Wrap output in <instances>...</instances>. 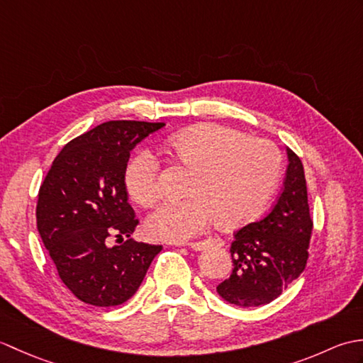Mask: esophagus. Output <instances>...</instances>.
<instances>
[{"mask_svg": "<svg viewBox=\"0 0 363 363\" xmlns=\"http://www.w3.org/2000/svg\"><path fill=\"white\" fill-rule=\"evenodd\" d=\"M186 246H189V248L195 250V251H203L207 248H212V246H215V248H220V246H223V240H220V238H207V240H203V242L186 243Z\"/></svg>", "mask_w": 363, "mask_h": 363, "instance_id": "1", "label": "esophagus"}]
</instances>
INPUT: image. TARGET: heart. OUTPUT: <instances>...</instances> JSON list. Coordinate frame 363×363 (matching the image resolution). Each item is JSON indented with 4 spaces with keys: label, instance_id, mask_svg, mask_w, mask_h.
Segmentation results:
<instances>
[{
    "label": "heart",
    "instance_id": "b5f03b06",
    "mask_svg": "<svg viewBox=\"0 0 363 363\" xmlns=\"http://www.w3.org/2000/svg\"><path fill=\"white\" fill-rule=\"evenodd\" d=\"M167 148L194 173L189 196L162 204L146 223L148 233L165 242H187L203 234L213 220L226 229L248 223L272 198L282 169V156L272 142L213 123L179 130L168 138ZM125 184L140 206L159 201V162L152 152L135 154Z\"/></svg>",
    "mask_w": 363,
    "mask_h": 363
}]
</instances>
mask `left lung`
I'll return each instance as SVG.
<instances>
[{
    "label": "left lung",
    "mask_w": 363,
    "mask_h": 363,
    "mask_svg": "<svg viewBox=\"0 0 363 363\" xmlns=\"http://www.w3.org/2000/svg\"><path fill=\"white\" fill-rule=\"evenodd\" d=\"M285 151L289 165L281 195L264 218L237 230L230 245L233 273L217 287L237 307L272 303L304 272L309 257L313 223L304 168L295 152Z\"/></svg>",
    "instance_id": "8db88e82"
}]
</instances>
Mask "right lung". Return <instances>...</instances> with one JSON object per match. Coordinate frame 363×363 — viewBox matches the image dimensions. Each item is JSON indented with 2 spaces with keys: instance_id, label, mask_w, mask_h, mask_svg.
<instances>
[{
  "instance_id": "1",
  "label": "right lung",
  "mask_w": 363,
  "mask_h": 363,
  "mask_svg": "<svg viewBox=\"0 0 363 363\" xmlns=\"http://www.w3.org/2000/svg\"><path fill=\"white\" fill-rule=\"evenodd\" d=\"M164 126L128 120L103 123L64 146L40 186L38 234L59 277L82 303H125L162 250L129 238L138 220L128 203L125 173L135 145ZM109 236L128 240L109 247Z\"/></svg>"
}]
</instances>
